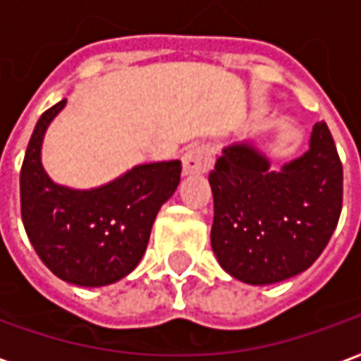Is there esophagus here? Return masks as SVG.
I'll use <instances>...</instances> for the list:
<instances>
[{
    "instance_id": "1",
    "label": "esophagus",
    "mask_w": 361,
    "mask_h": 361,
    "mask_svg": "<svg viewBox=\"0 0 361 361\" xmlns=\"http://www.w3.org/2000/svg\"><path fill=\"white\" fill-rule=\"evenodd\" d=\"M212 152L206 146H192L183 155L184 175H204L212 169Z\"/></svg>"
}]
</instances>
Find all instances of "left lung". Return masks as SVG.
I'll use <instances>...</instances> for the list:
<instances>
[{
	"instance_id": "obj_1",
	"label": "left lung",
	"mask_w": 361,
	"mask_h": 361,
	"mask_svg": "<svg viewBox=\"0 0 361 361\" xmlns=\"http://www.w3.org/2000/svg\"><path fill=\"white\" fill-rule=\"evenodd\" d=\"M212 248L223 269L248 285L306 271L327 246L343 209V163L329 126L315 123L306 154L271 171L248 142L223 148L209 173Z\"/></svg>"
}]
</instances>
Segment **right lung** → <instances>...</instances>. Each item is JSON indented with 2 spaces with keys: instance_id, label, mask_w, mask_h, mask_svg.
<instances>
[{
  "instance_id": "right-lung-1",
  "label": "right lung",
  "mask_w": 361,
  "mask_h": 361,
  "mask_svg": "<svg viewBox=\"0 0 361 361\" xmlns=\"http://www.w3.org/2000/svg\"><path fill=\"white\" fill-rule=\"evenodd\" d=\"M67 104L42 113L20 167V215L36 254L71 285L105 286L140 264L159 207L180 183V161L136 165L92 190L55 184L42 167L49 123Z\"/></svg>"
}]
</instances>
